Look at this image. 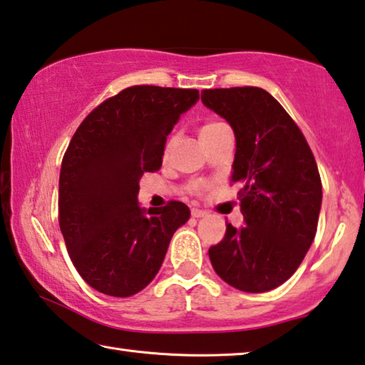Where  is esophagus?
<instances>
[{"mask_svg":"<svg viewBox=\"0 0 365 365\" xmlns=\"http://www.w3.org/2000/svg\"><path fill=\"white\" fill-rule=\"evenodd\" d=\"M206 214L207 212L205 210H198V207H193V210H192V216L193 217H205Z\"/></svg>","mask_w":365,"mask_h":365,"instance_id":"obj_1","label":"esophagus"}]
</instances>
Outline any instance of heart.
I'll list each match as a JSON object with an SVG mask.
<instances>
[{
    "instance_id": "b5f03b06",
    "label": "heart",
    "mask_w": 365,
    "mask_h": 365,
    "mask_svg": "<svg viewBox=\"0 0 365 365\" xmlns=\"http://www.w3.org/2000/svg\"><path fill=\"white\" fill-rule=\"evenodd\" d=\"M222 126H224V125L219 123V121H207V123H205V125L200 128V138H201V141H206L207 138L212 136L214 133H216L217 130H221ZM173 146H175V138H170V140L165 143V148H164V155H165V158L172 153ZM203 187H205V183L201 182V180H193V182L188 183L187 190H188L190 193H200L201 190H203Z\"/></svg>"
}]
</instances>
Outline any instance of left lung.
Returning <instances> with one entry per match:
<instances>
[{
    "instance_id": "8db88e82",
    "label": "left lung",
    "mask_w": 365,
    "mask_h": 365,
    "mask_svg": "<svg viewBox=\"0 0 365 365\" xmlns=\"http://www.w3.org/2000/svg\"><path fill=\"white\" fill-rule=\"evenodd\" d=\"M201 101L229 121L237 151L232 182L242 183L245 225L225 227L210 248L221 279L244 292L271 291L291 277L317 234L320 173L296 121L264 89H205Z\"/></svg>"
}]
</instances>
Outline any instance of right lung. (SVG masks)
<instances>
[{"mask_svg":"<svg viewBox=\"0 0 365 365\" xmlns=\"http://www.w3.org/2000/svg\"><path fill=\"white\" fill-rule=\"evenodd\" d=\"M198 99V89L131 86L92 110L69 141L58 222L74 268L96 291H143L188 221L180 201L141 210L138 192L143 173L160 169L167 136Z\"/></svg>","mask_w":365,"mask_h":365,"instance_id":"1","label":"right lung"}]
</instances>
